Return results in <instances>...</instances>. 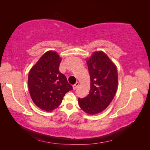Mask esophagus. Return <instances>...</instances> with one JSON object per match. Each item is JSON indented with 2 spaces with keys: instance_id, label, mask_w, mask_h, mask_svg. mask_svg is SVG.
Instances as JSON below:
<instances>
[{
  "instance_id": "obj_1",
  "label": "esophagus",
  "mask_w": 150,
  "mask_h": 150,
  "mask_svg": "<svg viewBox=\"0 0 150 150\" xmlns=\"http://www.w3.org/2000/svg\"><path fill=\"white\" fill-rule=\"evenodd\" d=\"M79 82H76V83L74 84V85H73V90H76V88H77V86H79Z\"/></svg>"
}]
</instances>
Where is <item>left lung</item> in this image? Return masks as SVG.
<instances>
[{"label": "left lung", "instance_id": "obj_1", "mask_svg": "<svg viewBox=\"0 0 150 150\" xmlns=\"http://www.w3.org/2000/svg\"><path fill=\"white\" fill-rule=\"evenodd\" d=\"M87 64L90 91L86 97L78 100L82 110L94 115L104 110L112 101L117 89L118 74L115 65L103 52H95Z\"/></svg>", "mask_w": 150, "mask_h": 150}]
</instances>
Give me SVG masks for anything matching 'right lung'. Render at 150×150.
<instances>
[{
  "instance_id": "add662e5",
  "label": "right lung",
  "mask_w": 150,
  "mask_h": 150,
  "mask_svg": "<svg viewBox=\"0 0 150 150\" xmlns=\"http://www.w3.org/2000/svg\"><path fill=\"white\" fill-rule=\"evenodd\" d=\"M61 59L55 52H47L31 69L28 88L31 99L43 110L50 111L61 104L65 94L73 87L59 71Z\"/></svg>"
}]
</instances>
